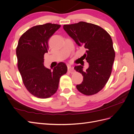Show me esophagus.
Masks as SVG:
<instances>
[{
  "mask_svg": "<svg viewBox=\"0 0 134 134\" xmlns=\"http://www.w3.org/2000/svg\"><path fill=\"white\" fill-rule=\"evenodd\" d=\"M68 71H69L71 73H72V72H74V67L71 66V65H68Z\"/></svg>",
  "mask_w": 134,
  "mask_h": 134,
  "instance_id": "34e87169",
  "label": "esophagus"
}]
</instances>
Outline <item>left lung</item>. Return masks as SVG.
I'll return each mask as SVG.
<instances>
[{
	"instance_id": "left-lung-1",
	"label": "left lung",
	"mask_w": 134,
	"mask_h": 134,
	"mask_svg": "<svg viewBox=\"0 0 134 134\" xmlns=\"http://www.w3.org/2000/svg\"><path fill=\"white\" fill-rule=\"evenodd\" d=\"M64 30L79 46L86 48L82 56L89 64L86 71L78 65L74 69L83 76L82 83L76 85L80 93L91 96L102 90L111 75L115 52L108 32L94 24L85 22L65 25Z\"/></svg>"
}]
</instances>
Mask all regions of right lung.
I'll use <instances>...</instances> for the list:
<instances>
[{"instance_id":"add662e5","label":"right lung","mask_w":134,"mask_h":134,"mask_svg":"<svg viewBox=\"0 0 134 134\" xmlns=\"http://www.w3.org/2000/svg\"><path fill=\"white\" fill-rule=\"evenodd\" d=\"M61 27L46 23L28 30L20 37L16 48L18 70L23 83L31 94L40 98H47L57 91L60 77L68 68L59 63L53 71L44 66V55L48 52V40Z\"/></svg>"}]
</instances>
